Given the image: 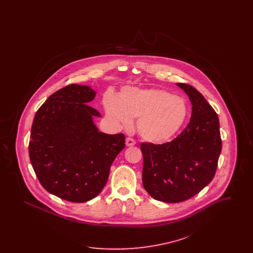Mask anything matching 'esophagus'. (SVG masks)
I'll use <instances>...</instances> for the list:
<instances>
[{
    "instance_id": "esophagus-1",
    "label": "esophagus",
    "mask_w": 253,
    "mask_h": 253,
    "mask_svg": "<svg viewBox=\"0 0 253 253\" xmlns=\"http://www.w3.org/2000/svg\"><path fill=\"white\" fill-rule=\"evenodd\" d=\"M134 144H135V141L132 138H131V137H127L126 138V145L128 147H131V146H133Z\"/></svg>"
}]
</instances>
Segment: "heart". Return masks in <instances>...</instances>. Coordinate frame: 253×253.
Wrapping results in <instances>:
<instances>
[{
	"mask_svg": "<svg viewBox=\"0 0 253 253\" xmlns=\"http://www.w3.org/2000/svg\"><path fill=\"white\" fill-rule=\"evenodd\" d=\"M103 104L109 119L117 125L130 127L137 119L140 137L151 143H162L183 126L189 114L187 102L161 89L124 88L119 97L107 93Z\"/></svg>",
	"mask_w": 253,
	"mask_h": 253,
	"instance_id": "heart-1",
	"label": "heart"
}]
</instances>
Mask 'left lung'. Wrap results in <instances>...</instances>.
Wrapping results in <instances>:
<instances>
[{"label":"left lung","instance_id":"obj_1","mask_svg":"<svg viewBox=\"0 0 253 253\" xmlns=\"http://www.w3.org/2000/svg\"><path fill=\"white\" fill-rule=\"evenodd\" d=\"M189 96L190 123L164 144L142 142V183L153 198L178 203L201 192L212 180L222 150L216 112L194 87L177 84Z\"/></svg>","mask_w":253,"mask_h":253}]
</instances>
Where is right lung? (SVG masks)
<instances>
[{
    "label": "right lung",
    "mask_w": 253,
    "mask_h": 253,
    "mask_svg": "<svg viewBox=\"0 0 253 253\" xmlns=\"http://www.w3.org/2000/svg\"><path fill=\"white\" fill-rule=\"evenodd\" d=\"M95 96L89 86L67 85L39 108L31 127L28 151L38 179L48 193L74 203L99 194L125 147L123 133L98 132L93 117L100 114L87 104Z\"/></svg>",
    "instance_id": "add662e5"
}]
</instances>
